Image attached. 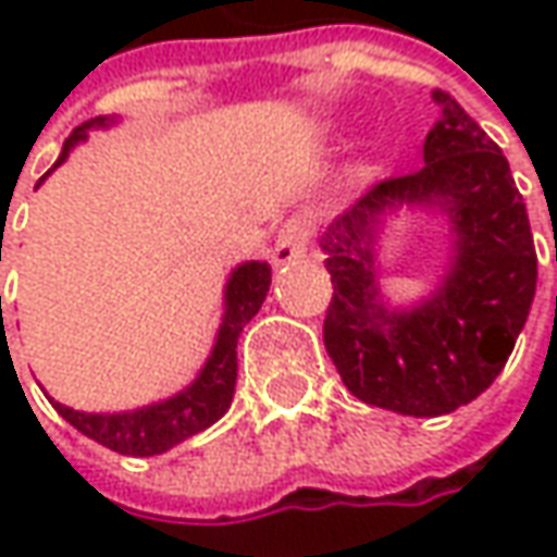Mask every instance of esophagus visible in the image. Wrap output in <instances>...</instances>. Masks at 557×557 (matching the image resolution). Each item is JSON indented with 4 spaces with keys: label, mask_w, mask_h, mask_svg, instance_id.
<instances>
[{
    "label": "esophagus",
    "mask_w": 557,
    "mask_h": 557,
    "mask_svg": "<svg viewBox=\"0 0 557 557\" xmlns=\"http://www.w3.org/2000/svg\"><path fill=\"white\" fill-rule=\"evenodd\" d=\"M306 226L300 220H287L285 226H282V233L275 235V245H272V263L275 267H287V263H294L297 257H304L306 253Z\"/></svg>",
    "instance_id": "1"
}]
</instances>
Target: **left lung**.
<instances>
[{
  "label": "left lung",
  "instance_id": "left-lung-1",
  "mask_svg": "<svg viewBox=\"0 0 557 557\" xmlns=\"http://www.w3.org/2000/svg\"><path fill=\"white\" fill-rule=\"evenodd\" d=\"M423 144L426 165L376 183L322 235L334 300L324 349L358 401L442 417L479 398L506 368L536 294L528 208L503 149L444 91ZM401 207L438 210L451 248L440 287L392 307L379 287L375 235Z\"/></svg>",
  "mask_w": 557,
  "mask_h": 557
}]
</instances>
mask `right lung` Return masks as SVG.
Returning <instances> with one entry per match:
<instances>
[{
    "instance_id": "add662e5",
    "label": "right lung",
    "mask_w": 557,
    "mask_h": 557,
    "mask_svg": "<svg viewBox=\"0 0 557 557\" xmlns=\"http://www.w3.org/2000/svg\"><path fill=\"white\" fill-rule=\"evenodd\" d=\"M113 122L115 119H110V115H97V119L82 122L66 137L61 159L54 162V168L66 162L70 149L82 144L88 137V131L110 128ZM270 282V263L248 260V263L235 267L233 275L226 278V287H223V319H220L211 356L201 364L199 376L186 389L171 395L165 401H156V405H147V408L137 410H119V413H85V410L66 408V405L54 401V398H48V401L54 405V410L61 413L70 426H76L82 435L95 438L97 444L110 447L115 454H125V457H156V454H165L174 444L186 442V438L199 435L208 426H214L220 417L230 410L235 376H238L235 346H238V337H242L245 324L251 322L253 315L260 312L263 300H267Z\"/></svg>"
}]
</instances>
